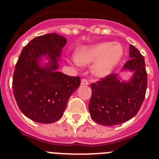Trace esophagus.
I'll list each match as a JSON object with an SVG mask.
<instances>
[{
  "mask_svg": "<svg viewBox=\"0 0 159 159\" xmlns=\"http://www.w3.org/2000/svg\"><path fill=\"white\" fill-rule=\"evenodd\" d=\"M81 85H89V82L87 81V80L82 79V80H81Z\"/></svg>",
  "mask_w": 159,
  "mask_h": 159,
  "instance_id": "obj_1",
  "label": "esophagus"
}]
</instances>
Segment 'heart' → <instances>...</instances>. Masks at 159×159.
<instances>
[{"label": "heart", "mask_w": 159, "mask_h": 159, "mask_svg": "<svg viewBox=\"0 0 159 159\" xmlns=\"http://www.w3.org/2000/svg\"><path fill=\"white\" fill-rule=\"evenodd\" d=\"M124 56V48L118 42H102L81 46L76 50L75 61L81 66L93 64L91 72L95 78H105L118 67Z\"/></svg>", "instance_id": "obj_1"}]
</instances>
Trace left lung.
<instances>
[{"instance_id":"left-lung-1","label":"left lung","mask_w":159,"mask_h":159,"mask_svg":"<svg viewBox=\"0 0 159 159\" xmlns=\"http://www.w3.org/2000/svg\"><path fill=\"white\" fill-rule=\"evenodd\" d=\"M129 57L120 73L111 74L91 86L92 94L89 109L96 123L112 126L121 124L135 116L145 98L147 73L145 58L133 45H129ZM131 72L128 80L121 73Z\"/></svg>"}]
</instances>
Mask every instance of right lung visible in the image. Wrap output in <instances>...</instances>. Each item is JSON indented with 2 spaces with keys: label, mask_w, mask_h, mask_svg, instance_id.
Returning a JSON list of instances; mask_svg holds the SVG:
<instances>
[{
  "label": "right lung",
  "mask_w": 159,
  "mask_h": 159,
  "mask_svg": "<svg viewBox=\"0 0 159 159\" xmlns=\"http://www.w3.org/2000/svg\"><path fill=\"white\" fill-rule=\"evenodd\" d=\"M67 40L56 33L36 37L22 50L13 76V91L22 113L34 121L50 124L64 115L79 77L58 71Z\"/></svg>",
  "instance_id": "obj_1"
}]
</instances>
